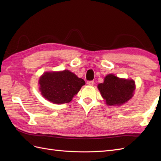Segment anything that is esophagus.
Listing matches in <instances>:
<instances>
[{"instance_id": "1", "label": "esophagus", "mask_w": 161, "mask_h": 161, "mask_svg": "<svg viewBox=\"0 0 161 161\" xmlns=\"http://www.w3.org/2000/svg\"><path fill=\"white\" fill-rule=\"evenodd\" d=\"M87 84L88 85V86H93L94 81H87Z\"/></svg>"}]
</instances>
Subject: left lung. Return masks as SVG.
<instances>
[{
	"label": "left lung",
	"instance_id": "1",
	"mask_svg": "<svg viewBox=\"0 0 161 161\" xmlns=\"http://www.w3.org/2000/svg\"><path fill=\"white\" fill-rule=\"evenodd\" d=\"M97 88L107 105L119 106L133 97L136 86L133 80L119 78L109 74L104 77L103 83L98 84Z\"/></svg>",
	"mask_w": 161,
	"mask_h": 161
}]
</instances>
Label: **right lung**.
Instances as JSON below:
<instances>
[{
  "label": "right lung",
  "instance_id": "right-lung-1",
  "mask_svg": "<svg viewBox=\"0 0 161 161\" xmlns=\"http://www.w3.org/2000/svg\"><path fill=\"white\" fill-rule=\"evenodd\" d=\"M39 90L43 97L54 104L70 102L85 81L68 70L46 72L39 78Z\"/></svg>",
  "mask_w": 161,
  "mask_h": 161
}]
</instances>
